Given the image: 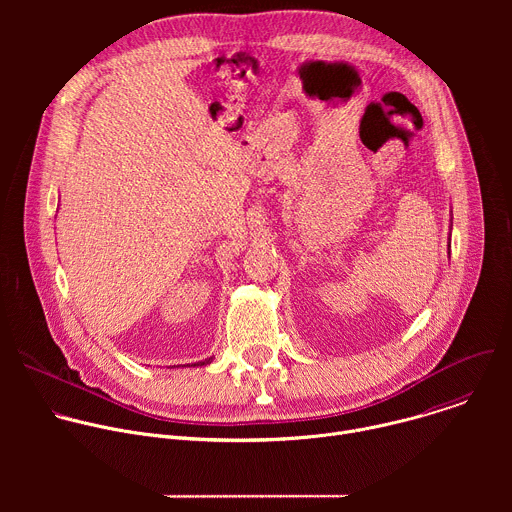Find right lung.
<instances>
[{"instance_id": "1", "label": "right lung", "mask_w": 512, "mask_h": 512, "mask_svg": "<svg viewBox=\"0 0 512 512\" xmlns=\"http://www.w3.org/2000/svg\"><path fill=\"white\" fill-rule=\"evenodd\" d=\"M212 358H206V360H202V362H198V364H208Z\"/></svg>"}]
</instances>
